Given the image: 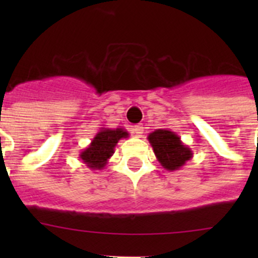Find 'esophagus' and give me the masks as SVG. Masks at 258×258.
<instances>
[{
	"label": "esophagus",
	"instance_id": "obj_1",
	"mask_svg": "<svg viewBox=\"0 0 258 258\" xmlns=\"http://www.w3.org/2000/svg\"><path fill=\"white\" fill-rule=\"evenodd\" d=\"M132 134L137 137H141L142 134H144V126L142 124H135V126H132Z\"/></svg>",
	"mask_w": 258,
	"mask_h": 258
}]
</instances>
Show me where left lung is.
Instances as JSON below:
<instances>
[{"mask_svg": "<svg viewBox=\"0 0 258 258\" xmlns=\"http://www.w3.org/2000/svg\"><path fill=\"white\" fill-rule=\"evenodd\" d=\"M147 140L158 162L170 172L183 167L187 161L194 157L191 148L181 141L178 135L168 128L155 130L148 134Z\"/></svg>", "mask_w": 258, "mask_h": 258, "instance_id": "1", "label": "left lung"}]
</instances>
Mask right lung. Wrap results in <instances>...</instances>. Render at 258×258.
Returning <instances> with one entry per match:
<instances>
[{
  "label": "right lung",
  "instance_id": "obj_1",
  "mask_svg": "<svg viewBox=\"0 0 258 258\" xmlns=\"http://www.w3.org/2000/svg\"><path fill=\"white\" fill-rule=\"evenodd\" d=\"M127 137H130V134L121 127H117V128L101 127L91 144L80 153L79 157L90 170H103L107 166L108 160L112 157L114 147L118 144L119 140L127 139Z\"/></svg>",
  "mask_w": 258,
  "mask_h": 258
}]
</instances>
